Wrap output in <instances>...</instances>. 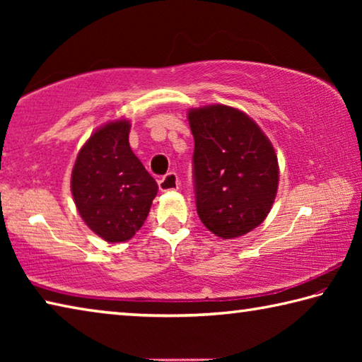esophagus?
Listing matches in <instances>:
<instances>
[{
  "label": "esophagus",
  "instance_id": "1",
  "mask_svg": "<svg viewBox=\"0 0 362 362\" xmlns=\"http://www.w3.org/2000/svg\"><path fill=\"white\" fill-rule=\"evenodd\" d=\"M179 177H177L175 173H168L164 177L158 180V187L161 192H175V189H179Z\"/></svg>",
  "mask_w": 362,
  "mask_h": 362
}]
</instances>
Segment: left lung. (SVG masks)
I'll return each instance as SVG.
<instances>
[{"instance_id":"left-lung-1","label":"left lung","mask_w":362,"mask_h":362,"mask_svg":"<svg viewBox=\"0 0 362 362\" xmlns=\"http://www.w3.org/2000/svg\"><path fill=\"white\" fill-rule=\"evenodd\" d=\"M194 139L196 211L207 230L231 240L268 216L278 189V158L246 113L226 105L188 113Z\"/></svg>"}]
</instances>
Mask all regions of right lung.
Masks as SVG:
<instances>
[{
	"mask_svg": "<svg viewBox=\"0 0 362 362\" xmlns=\"http://www.w3.org/2000/svg\"><path fill=\"white\" fill-rule=\"evenodd\" d=\"M129 121L89 137L71 173V193L86 225L108 243L131 240L148 216L158 183L129 145Z\"/></svg>",
	"mask_w": 362,
	"mask_h": 362,
	"instance_id": "add662e5",
	"label": "right lung"
}]
</instances>
